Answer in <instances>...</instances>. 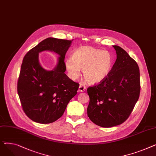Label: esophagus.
I'll use <instances>...</instances> for the list:
<instances>
[{
    "label": "esophagus",
    "instance_id": "obj_1",
    "mask_svg": "<svg viewBox=\"0 0 156 156\" xmlns=\"http://www.w3.org/2000/svg\"><path fill=\"white\" fill-rule=\"evenodd\" d=\"M85 90H86V87H85V85L81 84V85L79 86V89H78V91H79L83 92V91H84Z\"/></svg>",
    "mask_w": 156,
    "mask_h": 156
}]
</instances>
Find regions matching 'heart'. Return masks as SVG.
Returning <instances> with one entry per match:
<instances>
[{
  "label": "heart",
  "instance_id": "1",
  "mask_svg": "<svg viewBox=\"0 0 156 156\" xmlns=\"http://www.w3.org/2000/svg\"><path fill=\"white\" fill-rule=\"evenodd\" d=\"M113 58L109 52L91 46L78 48L72 58L65 60V68L71 79L77 78L83 69L85 80L90 84H99L110 75L113 66Z\"/></svg>",
  "mask_w": 156,
  "mask_h": 156
}]
</instances>
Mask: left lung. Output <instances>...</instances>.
Returning a JSON list of instances; mask_svg holds the SVG:
<instances>
[{
  "instance_id": "obj_1",
  "label": "left lung",
  "mask_w": 156,
  "mask_h": 156,
  "mask_svg": "<svg viewBox=\"0 0 156 156\" xmlns=\"http://www.w3.org/2000/svg\"><path fill=\"white\" fill-rule=\"evenodd\" d=\"M117 59L108 76L87 89L89 119L102 127H112L125 122L140 95V72L136 61L121 47L113 45Z\"/></svg>"
}]
</instances>
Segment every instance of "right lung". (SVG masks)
<instances>
[{
  "label": "right lung",
  "instance_id": "add662e5",
  "mask_svg": "<svg viewBox=\"0 0 156 156\" xmlns=\"http://www.w3.org/2000/svg\"><path fill=\"white\" fill-rule=\"evenodd\" d=\"M72 41L48 37L24 57L17 82V93L24 112L33 121L49 123L59 119L79 87L65 73V55ZM49 50L59 55L52 70L40 65L38 54Z\"/></svg>",
  "mask_w": 156,
  "mask_h": 156
}]
</instances>
